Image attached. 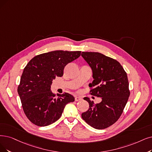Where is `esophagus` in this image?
I'll list each match as a JSON object with an SVG mask.
<instances>
[{
  "label": "esophagus",
  "mask_w": 152,
  "mask_h": 152,
  "mask_svg": "<svg viewBox=\"0 0 152 152\" xmlns=\"http://www.w3.org/2000/svg\"><path fill=\"white\" fill-rule=\"evenodd\" d=\"M80 100H82V98L80 96H75V101H79Z\"/></svg>",
  "instance_id": "34e87169"
}]
</instances>
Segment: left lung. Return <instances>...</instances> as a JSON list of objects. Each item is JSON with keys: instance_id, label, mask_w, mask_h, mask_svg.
<instances>
[{"instance_id": "left-lung-1", "label": "left lung", "mask_w": 152, "mask_h": 152, "mask_svg": "<svg viewBox=\"0 0 152 152\" xmlns=\"http://www.w3.org/2000/svg\"><path fill=\"white\" fill-rule=\"evenodd\" d=\"M82 57L92 70L93 88L90 94L101 97L95 104L88 97L87 111L82 113V118L96 129H104L117 122L122 115L130 96L127 75L121 64L112 58L99 52H83Z\"/></svg>"}]
</instances>
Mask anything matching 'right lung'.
<instances>
[{"label": "right lung", "instance_id": "1", "mask_svg": "<svg viewBox=\"0 0 152 152\" xmlns=\"http://www.w3.org/2000/svg\"><path fill=\"white\" fill-rule=\"evenodd\" d=\"M80 51L56 50L34 57L23 69L18 87L24 113L34 124L45 126L60 118L65 105L75 100L68 94L50 90L52 81L62 77L65 66L80 56Z\"/></svg>", "mask_w": 152, "mask_h": 152}]
</instances>
